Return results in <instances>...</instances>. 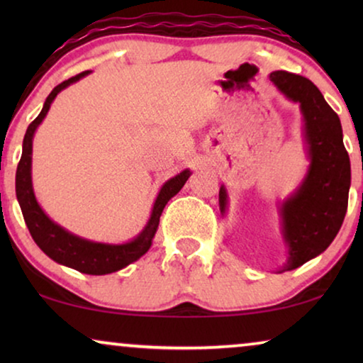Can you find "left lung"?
I'll use <instances>...</instances> for the list:
<instances>
[{
	"label": "left lung",
	"instance_id": "1",
	"mask_svg": "<svg viewBox=\"0 0 363 363\" xmlns=\"http://www.w3.org/2000/svg\"><path fill=\"white\" fill-rule=\"evenodd\" d=\"M271 81L291 101L299 102L306 122L311 168L299 191L281 208L289 261L279 272L296 269L325 251L344 223L350 188V160L342 140L340 118L309 79L287 71ZM221 211L226 191L220 190Z\"/></svg>",
	"mask_w": 363,
	"mask_h": 363
}]
</instances>
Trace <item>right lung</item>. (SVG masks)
Masks as SVG:
<instances>
[{"label":"right lung","mask_w":363,"mask_h":363,"mask_svg":"<svg viewBox=\"0 0 363 363\" xmlns=\"http://www.w3.org/2000/svg\"><path fill=\"white\" fill-rule=\"evenodd\" d=\"M86 74L87 71H84L54 87L52 92L48 96L46 102H44L41 113L29 123L26 135H24L23 140V155L21 160L18 163L16 170V196L19 206H21L24 221H26V226L29 233H31L34 242H36L51 259L59 262V264L72 267V269H76L79 272H84V274L102 276L122 269V267L128 266L130 262L137 261L138 257L145 255L148 247L152 246V240L153 236H155L163 208H165L172 196H175L177 193L182 190V186L185 185L188 177H190V170H183L180 175L172 178V180H168L165 185H163L155 200V205H153L150 221H148L145 230L140 233V236H137L135 240L130 242H125V245H102V242L82 240V238L71 235V233L62 230L61 226H57L56 223L49 220V218L44 215L41 206L38 205L33 193V135L36 127L43 122V118L46 117L49 107H51V102L54 101V97L57 96V92H61L64 87L69 86V84L79 81V79L86 76Z\"/></svg>","instance_id":"right-lung-1"}]
</instances>
